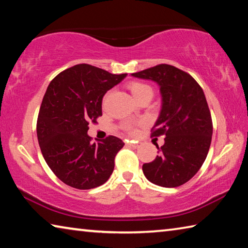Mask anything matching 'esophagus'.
Masks as SVG:
<instances>
[{
	"label": "esophagus",
	"instance_id": "esophagus-1",
	"mask_svg": "<svg viewBox=\"0 0 248 248\" xmlns=\"http://www.w3.org/2000/svg\"><path fill=\"white\" fill-rule=\"evenodd\" d=\"M128 145L131 146V148H133V149H137L138 146H139V143H138V142L131 141V142H128Z\"/></svg>",
	"mask_w": 248,
	"mask_h": 248
}]
</instances>
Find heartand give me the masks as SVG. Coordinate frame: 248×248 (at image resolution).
I'll return each mask as SVG.
<instances>
[{
	"label": "heart",
	"mask_w": 248,
	"mask_h": 248,
	"mask_svg": "<svg viewBox=\"0 0 248 248\" xmlns=\"http://www.w3.org/2000/svg\"><path fill=\"white\" fill-rule=\"evenodd\" d=\"M129 90L131 92L133 97L136 98V100H138L145 94H153L152 89H151L149 85H146V84H143V83H139V82H133L130 84ZM129 130L131 132L136 131V130L131 127H129Z\"/></svg>",
	"instance_id": "obj_1"
}]
</instances>
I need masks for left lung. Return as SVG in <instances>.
<instances>
[{"mask_svg":"<svg viewBox=\"0 0 248 248\" xmlns=\"http://www.w3.org/2000/svg\"><path fill=\"white\" fill-rule=\"evenodd\" d=\"M132 77L151 79L159 86L162 107L152 137L164 134V144L142 170L157 186H182L197 174L207 157L212 138V119L202 89L196 79L170 64H158Z\"/></svg>","mask_w":248,"mask_h":248,"instance_id":"left-lung-1","label":"left lung"}]
</instances>
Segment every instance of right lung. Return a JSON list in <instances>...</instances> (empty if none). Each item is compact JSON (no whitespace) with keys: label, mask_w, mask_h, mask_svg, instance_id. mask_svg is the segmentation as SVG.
Wrapping results in <instances>:
<instances>
[{"label":"right lung","mask_w":248,"mask_h":248,"mask_svg":"<svg viewBox=\"0 0 248 248\" xmlns=\"http://www.w3.org/2000/svg\"><path fill=\"white\" fill-rule=\"evenodd\" d=\"M127 77L90 64H77L50 82L37 120V138L46 163L54 175L77 189L105 184L124 143L109 136L91 143L89 123L102 116L107 91Z\"/></svg>","instance_id":"obj_1"}]
</instances>
